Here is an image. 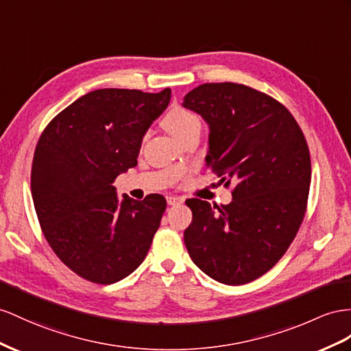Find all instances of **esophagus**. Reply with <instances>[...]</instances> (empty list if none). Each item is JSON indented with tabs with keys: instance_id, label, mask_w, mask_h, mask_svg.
I'll list each match as a JSON object with an SVG mask.
<instances>
[{
	"instance_id": "1",
	"label": "esophagus",
	"mask_w": 351,
	"mask_h": 351,
	"mask_svg": "<svg viewBox=\"0 0 351 351\" xmlns=\"http://www.w3.org/2000/svg\"><path fill=\"white\" fill-rule=\"evenodd\" d=\"M166 200H167V204H169V206H176V204L184 203L182 197H176V195H167Z\"/></svg>"
}]
</instances>
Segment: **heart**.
<instances>
[{
  "label": "heart",
  "instance_id": "obj_1",
  "mask_svg": "<svg viewBox=\"0 0 351 351\" xmlns=\"http://www.w3.org/2000/svg\"><path fill=\"white\" fill-rule=\"evenodd\" d=\"M163 124L166 130L179 141L194 128H199L200 119L191 111L182 110V108H173L172 111L166 114Z\"/></svg>",
  "mask_w": 351,
  "mask_h": 351
}]
</instances>
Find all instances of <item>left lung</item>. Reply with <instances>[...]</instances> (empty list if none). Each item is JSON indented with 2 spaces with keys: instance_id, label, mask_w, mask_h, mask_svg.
<instances>
[{
  "instance_id": "obj_1",
  "label": "left lung",
  "mask_w": 351,
  "mask_h": 351,
  "mask_svg": "<svg viewBox=\"0 0 351 351\" xmlns=\"http://www.w3.org/2000/svg\"><path fill=\"white\" fill-rule=\"evenodd\" d=\"M182 106L209 125L206 166L234 185L230 204L185 202L193 212L186 250L213 280L249 283L276 265L300 230L311 181L307 142L282 104L243 84H202Z\"/></svg>"
}]
</instances>
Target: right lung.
<instances>
[{
  "label": "right lung",
  "mask_w": 351,
  "mask_h": 351,
  "mask_svg": "<svg viewBox=\"0 0 351 351\" xmlns=\"http://www.w3.org/2000/svg\"><path fill=\"white\" fill-rule=\"evenodd\" d=\"M170 96V88L93 90L59 112L41 134L31 172L35 212L60 261L86 280L119 282L148 254L166 199H119L112 184L138 165L142 139Z\"/></svg>",
  "instance_id": "right-lung-1"
}]
</instances>
